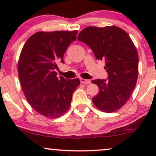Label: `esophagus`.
<instances>
[{
    "label": "esophagus",
    "instance_id": "obj_1",
    "mask_svg": "<svg viewBox=\"0 0 156 156\" xmlns=\"http://www.w3.org/2000/svg\"><path fill=\"white\" fill-rule=\"evenodd\" d=\"M80 82L82 84H90V81L89 80H85V79H80Z\"/></svg>",
    "mask_w": 156,
    "mask_h": 156
}]
</instances>
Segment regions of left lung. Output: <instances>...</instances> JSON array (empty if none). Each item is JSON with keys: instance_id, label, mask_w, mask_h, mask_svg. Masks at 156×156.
<instances>
[{"instance_id": "left-lung-1", "label": "left lung", "mask_w": 156, "mask_h": 156, "mask_svg": "<svg viewBox=\"0 0 156 156\" xmlns=\"http://www.w3.org/2000/svg\"><path fill=\"white\" fill-rule=\"evenodd\" d=\"M77 39L89 45L96 59L105 60L108 80L91 81L99 89L92 98L94 104L101 112H116L129 100L137 82L138 55L133 41L126 32L114 25L87 27Z\"/></svg>"}]
</instances>
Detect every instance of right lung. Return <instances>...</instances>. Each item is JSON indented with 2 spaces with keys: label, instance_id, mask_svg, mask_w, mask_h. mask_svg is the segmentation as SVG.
<instances>
[{
  "label": "right lung",
  "instance_id": "add662e5",
  "mask_svg": "<svg viewBox=\"0 0 156 156\" xmlns=\"http://www.w3.org/2000/svg\"><path fill=\"white\" fill-rule=\"evenodd\" d=\"M77 30L37 32L30 37L19 57L18 72L27 101L35 112L50 119L69 109L79 79L57 76L58 62H64L66 50L76 40Z\"/></svg>",
  "mask_w": 156,
  "mask_h": 156
}]
</instances>
